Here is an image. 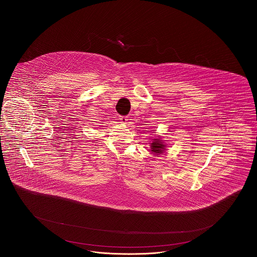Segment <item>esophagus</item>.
I'll return each mask as SVG.
<instances>
[{
  "label": "esophagus",
  "mask_w": 257,
  "mask_h": 257,
  "mask_svg": "<svg viewBox=\"0 0 257 257\" xmlns=\"http://www.w3.org/2000/svg\"><path fill=\"white\" fill-rule=\"evenodd\" d=\"M119 120H120V122H121L122 124H126L128 118H127V116H120V117H119Z\"/></svg>",
  "instance_id": "1"
}]
</instances>
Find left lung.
Returning <instances> with one entry per match:
<instances>
[{"label": "left lung", "mask_w": 257, "mask_h": 257, "mask_svg": "<svg viewBox=\"0 0 257 257\" xmlns=\"http://www.w3.org/2000/svg\"><path fill=\"white\" fill-rule=\"evenodd\" d=\"M149 148L151 153L158 156L159 154H163L165 152L166 145L163 143V140L161 139V137H158V138L152 139Z\"/></svg>", "instance_id": "obj_1"}]
</instances>
